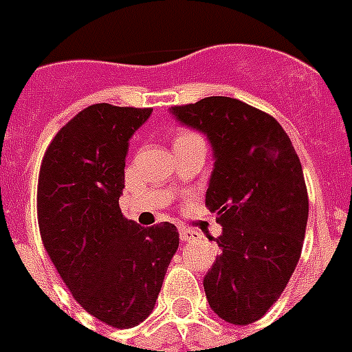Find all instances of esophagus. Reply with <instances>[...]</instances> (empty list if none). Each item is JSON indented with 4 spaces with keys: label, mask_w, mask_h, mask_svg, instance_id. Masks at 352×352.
<instances>
[{
    "label": "esophagus",
    "mask_w": 352,
    "mask_h": 352,
    "mask_svg": "<svg viewBox=\"0 0 352 352\" xmlns=\"http://www.w3.org/2000/svg\"><path fill=\"white\" fill-rule=\"evenodd\" d=\"M179 236H181L182 241H194L199 240L201 232H197L195 229H186V227H182V229H179Z\"/></svg>",
    "instance_id": "esophagus-1"
}]
</instances>
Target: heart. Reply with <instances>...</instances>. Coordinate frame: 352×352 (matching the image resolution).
I'll use <instances>...</instances> for the list:
<instances>
[{"instance_id":"1","label":"heart","mask_w":352,"mask_h":352,"mask_svg":"<svg viewBox=\"0 0 352 352\" xmlns=\"http://www.w3.org/2000/svg\"><path fill=\"white\" fill-rule=\"evenodd\" d=\"M195 136H197V134H194V133H188V131H182V133H179V134H177L175 142L190 140V138H195Z\"/></svg>"}]
</instances>
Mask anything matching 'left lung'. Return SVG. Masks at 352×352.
Listing matches in <instances>:
<instances>
[{"label":"left lung","instance_id":"obj_1","mask_svg":"<svg viewBox=\"0 0 352 352\" xmlns=\"http://www.w3.org/2000/svg\"><path fill=\"white\" fill-rule=\"evenodd\" d=\"M170 112L206 134L214 151L205 203L223 232L203 280L206 299L227 323L249 325L280 297L301 256L308 221L301 160L280 123L240 99L212 96Z\"/></svg>","mask_w":352,"mask_h":352}]
</instances>
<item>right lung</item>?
Masks as SVG:
<instances>
[{"label":"right lung","instance_id":"1","mask_svg":"<svg viewBox=\"0 0 352 352\" xmlns=\"http://www.w3.org/2000/svg\"><path fill=\"white\" fill-rule=\"evenodd\" d=\"M153 109L90 104L64 125L40 166L36 212L51 262L94 318L131 329L153 312L179 232L123 218L129 138Z\"/></svg>","mask_w":352,"mask_h":352}]
</instances>
